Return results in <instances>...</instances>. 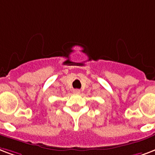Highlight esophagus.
<instances>
[{"label": "esophagus", "mask_w": 155, "mask_h": 155, "mask_svg": "<svg viewBox=\"0 0 155 155\" xmlns=\"http://www.w3.org/2000/svg\"><path fill=\"white\" fill-rule=\"evenodd\" d=\"M73 92H74V94H80V92H81V91H80V90H78V89H75V90H74V91H73Z\"/></svg>", "instance_id": "1"}]
</instances>
